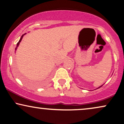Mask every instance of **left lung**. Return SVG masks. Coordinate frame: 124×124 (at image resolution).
Wrapping results in <instances>:
<instances>
[{
	"instance_id": "8db88e82",
	"label": "left lung",
	"mask_w": 124,
	"mask_h": 124,
	"mask_svg": "<svg viewBox=\"0 0 124 124\" xmlns=\"http://www.w3.org/2000/svg\"><path fill=\"white\" fill-rule=\"evenodd\" d=\"M103 85H101V86H99V87L96 88V89H99V88H100V87H101V86H102ZM96 89H95V90H96Z\"/></svg>"
}]
</instances>
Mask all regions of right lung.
<instances>
[{
	"label": "right lung",
	"instance_id": "right-lung-1",
	"mask_svg": "<svg viewBox=\"0 0 124 124\" xmlns=\"http://www.w3.org/2000/svg\"><path fill=\"white\" fill-rule=\"evenodd\" d=\"M26 34V33H25V34H23V35H22V36H21V38H20V39L19 41H18V43H17V46H16V48H15V53H16V51L17 50V47H18V46H19V45H20V42H21V40H22V39H23V35H25V34Z\"/></svg>",
	"mask_w": 124,
	"mask_h": 124
}]
</instances>
